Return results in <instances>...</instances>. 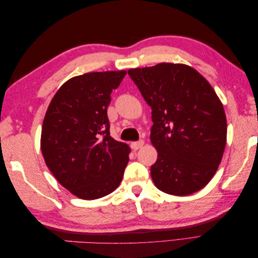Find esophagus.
Returning a JSON list of instances; mask_svg holds the SVG:
<instances>
[{
    "mask_svg": "<svg viewBox=\"0 0 258 258\" xmlns=\"http://www.w3.org/2000/svg\"><path fill=\"white\" fill-rule=\"evenodd\" d=\"M143 145H144V141H143V140H140V141H138V142H132L131 143V148H132V150H135V151H138L139 148H141Z\"/></svg>",
    "mask_w": 258,
    "mask_h": 258,
    "instance_id": "obj_1",
    "label": "esophagus"
}]
</instances>
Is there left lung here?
<instances>
[{
  "label": "left lung",
  "mask_w": 258,
  "mask_h": 258,
  "mask_svg": "<svg viewBox=\"0 0 258 258\" xmlns=\"http://www.w3.org/2000/svg\"><path fill=\"white\" fill-rule=\"evenodd\" d=\"M128 74L152 107L155 186L174 196L204 188L220 166L227 138L224 107L212 86L182 63L162 62Z\"/></svg>",
  "instance_id": "left-lung-1"
}]
</instances>
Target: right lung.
<instances>
[{
    "label": "right lung",
    "instance_id": "add662e5",
    "mask_svg": "<svg viewBox=\"0 0 258 258\" xmlns=\"http://www.w3.org/2000/svg\"><path fill=\"white\" fill-rule=\"evenodd\" d=\"M126 71L91 72L67 81L45 114L41 150L46 166L74 196L93 200L119 186L130 147L110 136L107 106Z\"/></svg>",
    "mask_w": 258,
    "mask_h": 258
}]
</instances>
